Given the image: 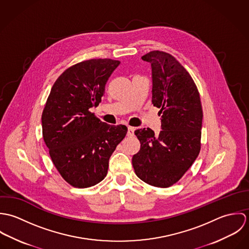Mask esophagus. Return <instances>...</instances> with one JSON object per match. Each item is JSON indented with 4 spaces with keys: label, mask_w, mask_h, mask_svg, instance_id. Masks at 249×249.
Listing matches in <instances>:
<instances>
[{
    "label": "esophagus",
    "mask_w": 249,
    "mask_h": 249,
    "mask_svg": "<svg viewBox=\"0 0 249 249\" xmlns=\"http://www.w3.org/2000/svg\"><path fill=\"white\" fill-rule=\"evenodd\" d=\"M134 127H132V126H129L128 127V130H127V136H129V137H132V136H134Z\"/></svg>",
    "instance_id": "obj_1"
}]
</instances>
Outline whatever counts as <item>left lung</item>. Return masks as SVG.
I'll return each instance as SVG.
<instances>
[{"mask_svg": "<svg viewBox=\"0 0 249 249\" xmlns=\"http://www.w3.org/2000/svg\"><path fill=\"white\" fill-rule=\"evenodd\" d=\"M151 64L152 105L160 108L162 130H135L140 150L132 165L138 178L148 185L168 188L190 169L201 146L202 107L191 74L172 54L152 51L142 55Z\"/></svg>", "mask_w": 249, "mask_h": 249, "instance_id": "8db88e82", "label": "left lung"}]
</instances>
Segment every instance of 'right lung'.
Listing matches in <instances>:
<instances>
[{
    "mask_svg": "<svg viewBox=\"0 0 249 249\" xmlns=\"http://www.w3.org/2000/svg\"><path fill=\"white\" fill-rule=\"evenodd\" d=\"M110 58L89 59L63 71L53 83L42 113V133L51 159L62 178L88 188L107 177L108 161L127 132L90 111L106 94V84L120 65Z\"/></svg>",
    "mask_w": 249,
    "mask_h": 249,
    "instance_id": "1",
    "label": "right lung"
}]
</instances>
